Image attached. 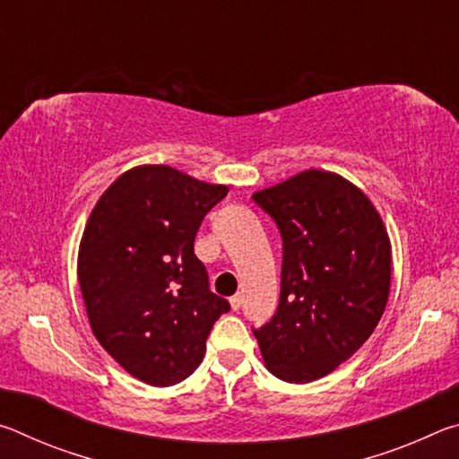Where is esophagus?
Masks as SVG:
<instances>
[{
  "label": "esophagus",
  "instance_id": "34e87169",
  "mask_svg": "<svg viewBox=\"0 0 459 459\" xmlns=\"http://www.w3.org/2000/svg\"><path fill=\"white\" fill-rule=\"evenodd\" d=\"M240 301H243V295L235 293V295H232V298H230V307H232V309H238V307H240Z\"/></svg>",
  "mask_w": 459,
  "mask_h": 459
}]
</instances>
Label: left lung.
<instances>
[{"instance_id":"1","label":"left lung","mask_w":459,"mask_h":459,"mask_svg":"<svg viewBox=\"0 0 459 459\" xmlns=\"http://www.w3.org/2000/svg\"><path fill=\"white\" fill-rule=\"evenodd\" d=\"M281 235V295L253 328L269 372L309 383L375 332L391 287V243L377 208L344 178L307 169L253 194Z\"/></svg>"}]
</instances>
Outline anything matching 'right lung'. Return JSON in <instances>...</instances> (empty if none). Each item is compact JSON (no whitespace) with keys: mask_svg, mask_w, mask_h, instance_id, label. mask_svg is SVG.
<instances>
[{"mask_svg":"<svg viewBox=\"0 0 459 459\" xmlns=\"http://www.w3.org/2000/svg\"><path fill=\"white\" fill-rule=\"evenodd\" d=\"M229 188L169 166L119 176L92 208L79 283L99 344L153 386L188 378L230 304L211 291L194 238Z\"/></svg>","mask_w":459,"mask_h":459,"instance_id":"add662e5","label":"right lung"}]
</instances>
